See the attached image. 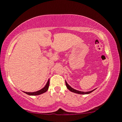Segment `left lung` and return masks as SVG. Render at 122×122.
Returning <instances> with one entry per match:
<instances>
[{"label": "left lung", "instance_id": "8db88e82", "mask_svg": "<svg viewBox=\"0 0 122 122\" xmlns=\"http://www.w3.org/2000/svg\"><path fill=\"white\" fill-rule=\"evenodd\" d=\"M66 88H68V89L70 91L72 92L73 93H77V94H89V93H91L92 92L94 91V90H96V89L93 90V91H89V92H81V91H77V90H76L74 89H73L71 87V86H69V85L68 84V83H66Z\"/></svg>", "mask_w": 122, "mask_h": 122}]
</instances>
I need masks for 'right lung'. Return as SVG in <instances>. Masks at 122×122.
Returning a JSON list of instances; mask_svg holds the SVG:
<instances>
[{
	"label": "right lung",
	"mask_w": 122,
	"mask_h": 122,
	"mask_svg": "<svg viewBox=\"0 0 122 122\" xmlns=\"http://www.w3.org/2000/svg\"><path fill=\"white\" fill-rule=\"evenodd\" d=\"M49 79L48 80V82L46 85V86H45L43 88H42L41 89L39 90V91L35 92H24V93H26V94L29 95V96H37V95L41 94H42V93L46 92L48 91V88H49Z\"/></svg>",
	"instance_id": "right-lung-1"
}]
</instances>
